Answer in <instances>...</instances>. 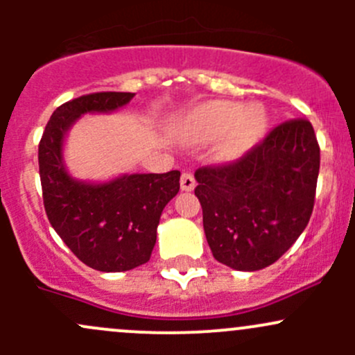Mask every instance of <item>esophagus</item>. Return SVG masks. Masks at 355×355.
<instances>
[{"label": "esophagus", "instance_id": "1", "mask_svg": "<svg viewBox=\"0 0 355 355\" xmlns=\"http://www.w3.org/2000/svg\"><path fill=\"white\" fill-rule=\"evenodd\" d=\"M180 187H182V191H185V192L192 191V189L196 187L194 175L189 173V171H184V173H182V177H180Z\"/></svg>", "mask_w": 355, "mask_h": 355}]
</instances>
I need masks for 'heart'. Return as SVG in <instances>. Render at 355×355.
I'll return each mask as SVG.
<instances>
[{
	"label": "heart",
	"mask_w": 355,
	"mask_h": 355,
	"mask_svg": "<svg viewBox=\"0 0 355 355\" xmlns=\"http://www.w3.org/2000/svg\"><path fill=\"white\" fill-rule=\"evenodd\" d=\"M266 127L263 110L232 101H214L199 106L182 121L180 132L187 141H209L221 136L218 156L221 159H235L242 156Z\"/></svg>",
	"instance_id": "obj_1"
}]
</instances>
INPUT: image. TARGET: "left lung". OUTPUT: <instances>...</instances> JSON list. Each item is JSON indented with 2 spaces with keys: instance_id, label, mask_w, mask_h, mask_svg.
I'll return each mask as SVG.
<instances>
[{
  "instance_id": "obj_1",
  "label": "left lung",
  "mask_w": 355,
  "mask_h": 355,
  "mask_svg": "<svg viewBox=\"0 0 355 355\" xmlns=\"http://www.w3.org/2000/svg\"><path fill=\"white\" fill-rule=\"evenodd\" d=\"M320 146L306 118L277 125L234 163L196 170V196L214 259L257 271L280 259L313 214Z\"/></svg>"
}]
</instances>
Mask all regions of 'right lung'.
<instances>
[{
    "mask_svg": "<svg viewBox=\"0 0 355 355\" xmlns=\"http://www.w3.org/2000/svg\"><path fill=\"white\" fill-rule=\"evenodd\" d=\"M134 92H94L65 103L49 118L39 142V175L48 220L68 249L89 268L105 273L148 263L164 206L180 191V171L121 175L105 184L71 177L63 141L85 113H111Z\"/></svg>",
    "mask_w": 355,
    "mask_h": 355,
    "instance_id": "1",
    "label": "right lung"
}]
</instances>
